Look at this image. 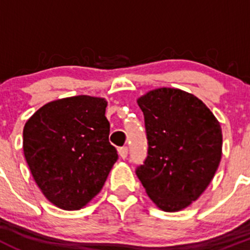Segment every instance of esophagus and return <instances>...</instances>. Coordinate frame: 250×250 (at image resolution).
Listing matches in <instances>:
<instances>
[{
  "label": "esophagus",
  "mask_w": 250,
  "mask_h": 250,
  "mask_svg": "<svg viewBox=\"0 0 250 250\" xmlns=\"http://www.w3.org/2000/svg\"><path fill=\"white\" fill-rule=\"evenodd\" d=\"M118 155H120L121 158H123V160H125V158H127V156H128V147H127V146H123V147L118 148Z\"/></svg>",
  "instance_id": "1"
}]
</instances>
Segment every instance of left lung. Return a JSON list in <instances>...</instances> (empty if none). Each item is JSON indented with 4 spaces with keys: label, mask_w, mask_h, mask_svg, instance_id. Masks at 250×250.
Wrapping results in <instances>:
<instances>
[{
    "label": "left lung",
    "mask_w": 250,
    "mask_h": 250,
    "mask_svg": "<svg viewBox=\"0 0 250 250\" xmlns=\"http://www.w3.org/2000/svg\"><path fill=\"white\" fill-rule=\"evenodd\" d=\"M137 103L148 141L138 178L158 208L183 210L206 191L220 165V123L202 100L178 88L152 89Z\"/></svg>",
    "instance_id": "8db88e82"
}]
</instances>
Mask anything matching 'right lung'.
I'll return each mask as SVG.
<instances>
[{"instance_id":"obj_1","label":"right lung","mask_w":250,"mask_h":250,"mask_svg":"<svg viewBox=\"0 0 250 250\" xmlns=\"http://www.w3.org/2000/svg\"><path fill=\"white\" fill-rule=\"evenodd\" d=\"M106 106L104 98H62L40 107L25 123V160L44 197L58 208L87 206L117 161Z\"/></svg>"}]
</instances>
